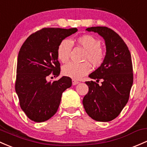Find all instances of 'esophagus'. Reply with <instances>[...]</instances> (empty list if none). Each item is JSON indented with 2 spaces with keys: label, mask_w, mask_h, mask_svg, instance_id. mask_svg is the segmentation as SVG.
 Masks as SVG:
<instances>
[{
  "label": "esophagus",
  "mask_w": 147,
  "mask_h": 147,
  "mask_svg": "<svg viewBox=\"0 0 147 147\" xmlns=\"http://www.w3.org/2000/svg\"><path fill=\"white\" fill-rule=\"evenodd\" d=\"M72 85H77V84H79V82L78 81H76V80H72Z\"/></svg>",
  "instance_id": "obj_1"
}]
</instances>
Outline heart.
Listing matches in <instances>:
<instances>
[{
	"label": "heart",
	"mask_w": 147,
	"mask_h": 147,
	"mask_svg": "<svg viewBox=\"0 0 147 147\" xmlns=\"http://www.w3.org/2000/svg\"><path fill=\"white\" fill-rule=\"evenodd\" d=\"M77 43L86 51L84 61H87L94 67L100 65L105 58V53L100 47L101 42L94 37L89 35H82L76 40ZM72 43L70 40H63L58 47V59L62 63H66L70 58ZM63 73L73 80H80L89 73L91 66L87 62L83 63H69L63 67Z\"/></svg>",
	"instance_id": "1"
}]
</instances>
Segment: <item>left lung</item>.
I'll list each match as a JSON object with an SVG mask.
<instances>
[{"label":"left lung","instance_id":"1","mask_svg":"<svg viewBox=\"0 0 147 147\" xmlns=\"http://www.w3.org/2000/svg\"><path fill=\"white\" fill-rule=\"evenodd\" d=\"M86 30L97 33L104 39L106 54L100 66L88 75L96 82H86L88 92L82 102L91 118L110 121L118 117L128 101L133 83L131 56L123 39L112 29L95 26Z\"/></svg>","mask_w":147,"mask_h":147}]
</instances>
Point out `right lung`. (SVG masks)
Here are the masks:
<instances>
[{"label":"right lung","mask_w":147,"mask_h":147,"mask_svg":"<svg viewBox=\"0 0 147 147\" xmlns=\"http://www.w3.org/2000/svg\"><path fill=\"white\" fill-rule=\"evenodd\" d=\"M77 31L76 28H45L33 33L22 45L18 54L15 90L21 108L30 120L43 122L57 112L62 93L72 86L63 76L48 82L51 72L60 75L58 47L63 40Z\"/></svg>","instance_id":"1"}]
</instances>
